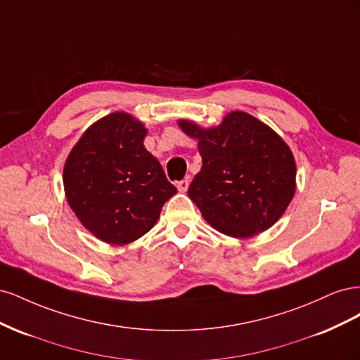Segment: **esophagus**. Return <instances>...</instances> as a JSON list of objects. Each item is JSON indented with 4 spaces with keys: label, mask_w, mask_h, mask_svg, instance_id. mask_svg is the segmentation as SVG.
<instances>
[{
    "label": "esophagus",
    "mask_w": 360,
    "mask_h": 360,
    "mask_svg": "<svg viewBox=\"0 0 360 360\" xmlns=\"http://www.w3.org/2000/svg\"><path fill=\"white\" fill-rule=\"evenodd\" d=\"M188 188H189V180H188V179H184V180H181V181L177 183V189H179L180 192H186Z\"/></svg>",
    "instance_id": "34e87169"
}]
</instances>
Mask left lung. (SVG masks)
I'll return each instance as SVG.
<instances>
[{
	"label": "left lung",
	"instance_id": "1",
	"mask_svg": "<svg viewBox=\"0 0 360 360\" xmlns=\"http://www.w3.org/2000/svg\"><path fill=\"white\" fill-rule=\"evenodd\" d=\"M179 126L198 139L202 167L188 195L214 230L252 237L284 214L296 192V162L275 130L243 111L210 129L189 120Z\"/></svg>",
	"mask_w": 360,
	"mask_h": 360
}]
</instances>
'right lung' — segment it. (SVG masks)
Here are the masks:
<instances>
[{
    "instance_id": "obj_1",
    "label": "right lung",
    "mask_w": 360,
    "mask_h": 360,
    "mask_svg": "<svg viewBox=\"0 0 360 360\" xmlns=\"http://www.w3.org/2000/svg\"><path fill=\"white\" fill-rule=\"evenodd\" d=\"M146 126L112 112L85 130L64 163L63 183L76 217L110 245H127L148 233L162 205L177 193L159 160L146 150Z\"/></svg>"
}]
</instances>
